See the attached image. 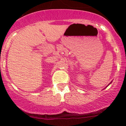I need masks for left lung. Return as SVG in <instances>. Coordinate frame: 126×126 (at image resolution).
Instances as JSON below:
<instances>
[{
	"instance_id": "1",
	"label": "left lung",
	"mask_w": 126,
	"mask_h": 126,
	"mask_svg": "<svg viewBox=\"0 0 126 126\" xmlns=\"http://www.w3.org/2000/svg\"><path fill=\"white\" fill-rule=\"evenodd\" d=\"M110 84H109V85H110Z\"/></svg>"
}]
</instances>
